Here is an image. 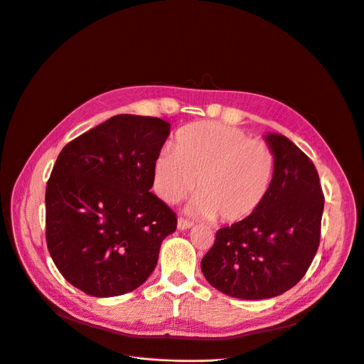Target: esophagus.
<instances>
[{"label": "esophagus", "mask_w": 364, "mask_h": 364, "mask_svg": "<svg viewBox=\"0 0 364 364\" xmlns=\"http://www.w3.org/2000/svg\"><path fill=\"white\" fill-rule=\"evenodd\" d=\"M189 228H192V222L186 220V219H178V229L179 230H188Z\"/></svg>", "instance_id": "obj_1"}]
</instances>
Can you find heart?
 <instances>
[{
  "label": "heart",
  "mask_w": 364,
  "mask_h": 364,
  "mask_svg": "<svg viewBox=\"0 0 364 364\" xmlns=\"http://www.w3.org/2000/svg\"><path fill=\"white\" fill-rule=\"evenodd\" d=\"M274 176V156L262 141L215 122L182 129L172 149L154 163V191L166 204H176L196 191L191 213L225 223L242 222L267 198ZM199 185H196V182Z\"/></svg>",
  "instance_id": "b5f03b06"
}]
</instances>
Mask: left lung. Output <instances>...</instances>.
<instances>
[{"instance_id":"obj_1","label":"left lung","mask_w":364,"mask_h":364,"mask_svg":"<svg viewBox=\"0 0 364 364\" xmlns=\"http://www.w3.org/2000/svg\"><path fill=\"white\" fill-rule=\"evenodd\" d=\"M274 176L262 207L222 228L201 260L205 279L241 300H266L301 281L320 241L325 197L313 161L279 134L264 135Z\"/></svg>"}]
</instances>
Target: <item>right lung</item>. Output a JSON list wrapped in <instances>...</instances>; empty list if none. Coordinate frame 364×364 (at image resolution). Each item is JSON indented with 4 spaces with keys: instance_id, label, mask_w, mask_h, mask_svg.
<instances>
[{
    "instance_id": "obj_1",
    "label": "right lung",
    "mask_w": 364,
    "mask_h": 364,
    "mask_svg": "<svg viewBox=\"0 0 364 364\" xmlns=\"http://www.w3.org/2000/svg\"><path fill=\"white\" fill-rule=\"evenodd\" d=\"M170 123L117 114L61 149L46 191L47 245L64 279L92 296L141 287L178 219L149 189Z\"/></svg>"
}]
</instances>
